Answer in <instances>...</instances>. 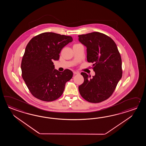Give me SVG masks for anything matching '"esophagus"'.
Listing matches in <instances>:
<instances>
[{"label": "esophagus", "mask_w": 146, "mask_h": 146, "mask_svg": "<svg viewBox=\"0 0 146 146\" xmlns=\"http://www.w3.org/2000/svg\"><path fill=\"white\" fill-rule=\"evenodd\" d=\"M73 73H74V74H79V72H73Z\"/></svg>", "instance_id": "34e87169"}]
</instances>
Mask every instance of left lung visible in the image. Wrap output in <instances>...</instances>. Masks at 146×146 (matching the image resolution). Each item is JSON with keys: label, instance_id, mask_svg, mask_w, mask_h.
Instances as JSON below:
<instances>
[{"label": "left lung", "instance_id": "1", "mask_svg": "<svg viewBox=\"0 0 146 146\" xmlns=\"http://www.w3.org/2000/svg\"><path fill=\"white\" fill-rule=\"evenodd\" d=\"M79 40L87 47V61L92 62L95 76L88 79L85 72L83 84L79 86L81 96L91 103L108 99L114 92L122 77L121 59L114 41L98 32L78 35Z\"/></svg>", "mask_w": 146, "mask_h": 146}]
</instances>
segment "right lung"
Returning a JSON list of instances; mask_svg holds the SVG:
<instances>
[{
  "label": "right lung",
  "mask_w": 146,
  "mask_h": 146,
  "mask_svg": "<svg viewBox=\"0 0 146 146\" xmlns=\"http://www.w3.org/2000/svg\"><path fill=\"white\" fill-rule=\"evenodd\" d=\"M72 40L70 36L45 32L28 43L21 65L22 77L36 98L50 102L62 95L66 83L72 79L73 73L69 69L58 72L53 61L59 59L62 48Z\"/></svg>",
  "instance_id": "add662e5"
}]
</instances>
